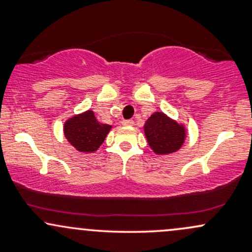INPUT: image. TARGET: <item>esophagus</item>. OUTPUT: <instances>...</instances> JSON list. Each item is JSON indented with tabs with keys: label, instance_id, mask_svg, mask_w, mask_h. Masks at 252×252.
<instances>
[{
	"label": "esophagus",
	"instance_id": "esophagus-1",
	"mask_svg": "<svg viewBox=\"0 0 252 252\" xmlns=\"http://www.w3.org/2000/svg\"><path fill=\"white\" fill-rule=\"evenodd\" d=\"M122 124H123V126H132V124H134V121H132V120H123Z\"/></svg>",
	"mask_w": 252,
	"mask_h": 252
}]
</instances>
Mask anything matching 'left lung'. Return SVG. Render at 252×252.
<instances>
[{
  "instance_id": "left-lung-1",
  "label": "left lung",
  "mask_w": 252,
  "mask_h": 252,
  "mask_svg": "<svg viewBox=\"0 0 252 252\" xmlns=\"http://www.w3.org/2000/svg\"><path fill=\"white\" fill-rule=\"evenodd\" d=\"M148 143L156 154H170L182 146L185 129L162 112H155L144 126Z\"/></svg>"
}]
</instances>
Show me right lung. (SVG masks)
<instances>
[{
  "label": "right lung",
  "mask_w": 252,
  "mask_h": 252,
  "mask_svg": "<svg viewBox=\"0 0 252 252\" xmlns=\"http://www.w3.org/2000/svg\"><path fill=\"white\" fill-rule=\"evenodd\" d=\"M111 126L98 122L94 111H86L72 117L65 123L63 132L66 138L77 150L92 153L105 140Z\"/></svg>",
  "instance_id": "right-lung-1"
}]
</instances>
